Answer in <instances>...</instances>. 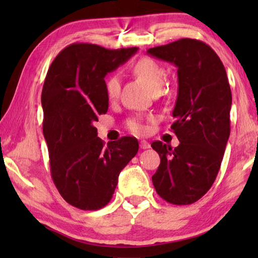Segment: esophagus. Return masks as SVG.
Segmentation results:
<instances>
[{
	"label": "esophagus",
	"instance_id": "obj_1",
	"mask_svg": "<svg viewBox=\"0 0 258 258\" xmlns=\"http://www.w3.org/2000/svg\"><path fill=\"white\" fill-rule=\"evenodd\" d=\"M140 148H141V149H149L150 143L145 141V140H142V141L140 142Z\"/></svg>",
	"mask_w": 258,
	"mask_h": 258
}]
</instances>
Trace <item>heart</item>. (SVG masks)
Here are the masks:
<instances>
[{
  "label": "heart",
  "mask_w": 258,
  "mask_h": 258,
  "mask_svg": "<svg viewBox=\"0 0 258 258\" xmlns=\"http://www.w3.org/2000/svg\"><path fill=\"white\" fill-rule=\"evenodd\" d=\"M133 73L149 87L151 92L159 91L166 80V72L160 64L150 58H142L135 62ZM106 92L109 99H116L120 92V81L117 75H111L106 81ZM128 128L134 133L143 132V125L139 118H132L127 121Z\"/></svg>",
  "instance_id": "1"
}]
</instances>
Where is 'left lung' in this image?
Wrapping results in <instances>:
<instances>
[{"label":"left lung","mask_w":258,"mask_h":258,"mask_svg":"<svg viewBox=\"0 0 258 258\" xmlns=\"http://www.w3.org/2000/svg\"><path fill=\"white\" fill-rule=\"evenodd\" d=\"M148 54L177 68V99L171 128L180 141L175 149L152 142L160 165L152 183L161 198L190 205L211 189L230 137L232 94L221 59L206 43L192 38L151 47Z\"/></svg>","instance_id":"8db88e82"}]
</instances>
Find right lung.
Returning <instances> with one entry per match:
<instances>
[{"label":"right lung","instance_id":"obj_1","mask_svg":"<svg viewBox=\"0 0 258 258\" xmlns=\"http://www.w3.org/2000/svg\"><path fill=\"white\" fill-rule=\"evenodd\" d=\"M137 51L74 43L55 56L47 71L42 90L43 134L54 184L74 207L97 211L106 206L121 169L139 150L132 137L104 146L94 127L99 115L108 111L104 77Z\"/></svg>","mask_w":258,"mask_h":258}]
</instances>
